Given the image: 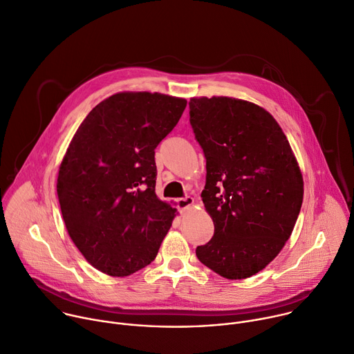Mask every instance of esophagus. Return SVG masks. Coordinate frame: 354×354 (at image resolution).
<instances>
[{
	"label": "esophagus",
	"instance_id": "obj_1",
	"mask_svg": "<svg viewBox=\"0 0 354 354\" xmlns=\"http://www.w3.org/2000/svg\"><path fill=\"white\" fill-rule=\"evenodd\" d=\"M176 202H177V209L181 212V214H184V212H185L189 206L194 205V198L189 196V195H187V196H184V198H178Z\"/></svg>",
	"mask_w": 354,
	"mask_h": 354
}]
</instances>
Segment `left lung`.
Segmentation results:
<instances>
[{
	"instance_id": "1",
	"label": "left lung",
	"mask_w": 354,
	"mask_h": 354,
	"mask_svg": "<svg viewBox=\"0 0 354 354\" xmlns=\"http://www.w3.org/2000/svg\"><path fill=\"white\" fill-rule=\"evenodd\" d=\"M189 122L206 159L201 196L215 225L198 259L237 280L262 270L289 240L303 176L286 135L262 107L233 97H192Z\"/></svg>"
}]
</instances>
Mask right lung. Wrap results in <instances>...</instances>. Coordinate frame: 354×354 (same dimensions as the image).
I'll return each mask as SVG.
<instances>
[{"mask_svg":"<svg viewBox=\"0 0 354 354\" xmlns=\"http://www.w3.org/2000/svg\"><path fill=\"white\" fill-rule=\"evenodd\" d=\"M187 100L121 92L100 102L75 132L61 162L57 195L71 240L110 276L149 265L176 216L155 192V149Z\"/></svg>","mask_w":354,"mask_h":354,"instance_id":"obj_1","label":"right lung"}]
</instances>
